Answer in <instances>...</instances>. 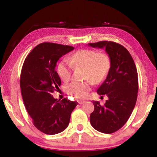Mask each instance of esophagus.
Listing matches in <instances>:
<instances>
[{"instance_id": "obj_1", "label": "esophagus", "mask_w": 157, "mask_h": 157, "mask_svg": "<svg viewBox=\"0 0 157 157\" xmlns=\"http://www.w3.org/2000/svg\"><path fill=\"white\" fill-rule=\"evenodd\" d=\"M86 102V101L85 100H79L78 101V103L79 105H82V104H84V103H85Z\"/></svg>"}]
</instances>
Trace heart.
<instances>
[{
    "instance_id": "obj_1",
    "label": "heart",
    "mask_w": 157,
    "mask_h": 157,
    "mask_svg": "<svg viewBox=\"0 0 157 157\" xmlns=\"http://www.w3.org/2000/svg\"><path fill=\"white\" fill-rule=\"evenodd\" d=\"M73 67L85 69V82H73L66 86L68 94L79 99L87 96L93 83H100L107 76L111 68V59L105 52H98L94 50L82 49L63 59L57 66V73L63 81L67 82L71 77Z\"/></svg>"
}]
</instances>
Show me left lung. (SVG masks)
Returning a JSON list of instances; mask_svg holds the SVG:
<instances>
[{
	"label": "left lung",
	"mask_w": 157,
	"mask_h": 157,
	"mask_svg": "<svg viewBox=\"0 0 157 157\" xmlns=\"http://www.w3.org/2000/svg\"><path fill=\"white\" fill-rule=\"evenodd\" d=\"M89 46L105 48L111 59L107 78L97 90L98 94L107 95L109 99L103 106L98 101L93 102L94 111L90 122L97 131L112 134L126 123L136 105L139 91L136 67L128 50L121 44L102 41Z\"/></svg>",
	"instance_id": "1"
}]
</instances>
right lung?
I'll list each match as a JSON object with an SVG mask.
<instances>
[{"label": "right lung", "instance_id": "add662e5", "mask_svg": "<svg viewBox=\"0 0 157 157\" xmlns=\"http://www.w3.org/2000/svg\"><path fill=\"white\" fill-rule=\"evenodd\" d=\"M73 49V46L55 43L40 44L26 57L21 69L23 102L34 125L44 134H57L66 129L78 105L67 98L57 100L51 95L61 85L55 71L57 61Z\"/></svg>", "mask_w": 157, "mask_h": 157}]
</instances>
